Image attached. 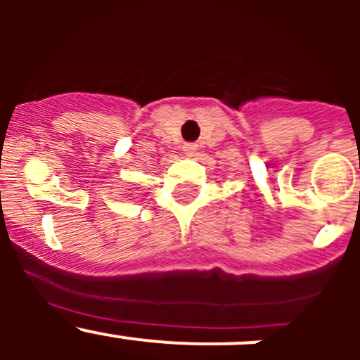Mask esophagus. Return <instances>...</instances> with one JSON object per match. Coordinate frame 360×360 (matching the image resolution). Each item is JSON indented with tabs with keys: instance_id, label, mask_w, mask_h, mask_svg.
Instances as JSON below:
<instances>
[{
	"instance_id": "1",
	"label": "esophagus",
	"mask_w": 360,
	"mask_h": 360,
	"mask_svg": "<svg viewBox=\"0 0 360 360\" xmlns=\"http://www.w3.org/2000/svg\"><path fill=\"white\" fill-rule=\"evenodd\" d=\"M183 151H184V155H186V157H193L195 151H197V146H195V144H191V143H186L183 146Z\"/></svg>"
}]
</instances>
